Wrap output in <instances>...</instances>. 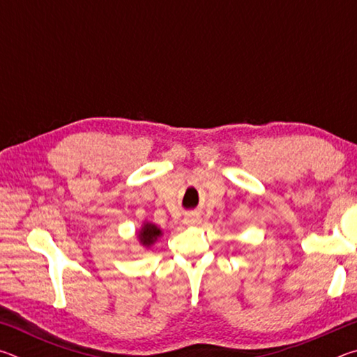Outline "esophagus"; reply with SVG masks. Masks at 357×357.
Returning <instances> with one entry per match:
<instances>
[{
    "mask_svg": "<svg viewBox=\"0 0 357 357\" xmlns=\"http://www.w3.org/2000/svg\"><path fill=\"white\" fill-rule=\"evenodd\" d=\"M184 223L185 225H197V223H200V217L197 214H187L184 217Z\"/></svg>",
    "mask_w": 357,
    "mask_h": 357,
    "instance_id": "1",
    "label": "esophagus"
}]
</instances>
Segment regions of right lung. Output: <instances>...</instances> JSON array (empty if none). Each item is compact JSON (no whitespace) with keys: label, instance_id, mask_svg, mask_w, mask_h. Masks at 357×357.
<instances>
[{"label":"right lung","instance_id":"add662e5","mask_svg":"<svg viewBox=\"0 0 357 357\" xmlns=\"http://www.w3.org/2000/svg\"><path fill=\"white\" fill-rule=\"evenodd\" d=\"M162 234H164V231H162L160 227H157L153 222L144 220L140 229L137 231L138 244H140L143 249H151V247L162 238Z\"/></svg>","mask_w":357,"mask_h":357}]
</instances>
